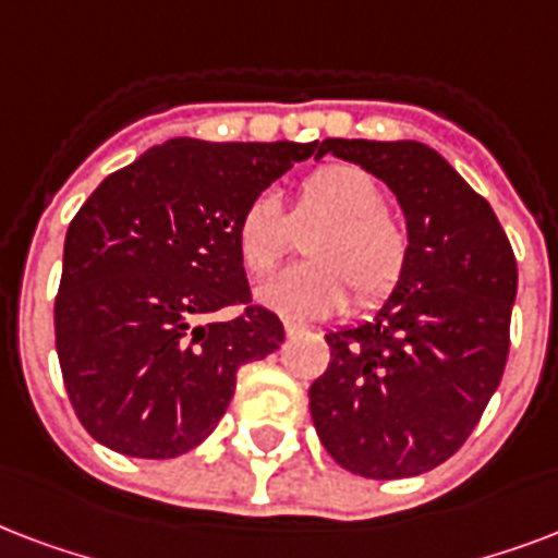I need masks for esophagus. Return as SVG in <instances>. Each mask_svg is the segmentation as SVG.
Masks as SVG:
<instances>
[{"label":"esophagus","instance_id":"1","mask_svg":"<svg viewBox=\"0 0 558 558\" xmlns=\"http://www.w3.org/2000/svg\"><path fill=\"white\" fill-rule=\"evenodd\" d=\"M282 326L288 338H296V335H302V331H308V326L300 323V319H282Z\"/></svg>","mask_w":558,"mask_h":558}]
</instances>
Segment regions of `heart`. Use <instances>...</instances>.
<instances>
[{"label":"heart","instance_id":"b5f03b06","mask_svg":"<svg viewBox=\"0 0 558 558\" xmlns=\"http://www.w3.org/2000/svg\"><path fill=\"white\" fill-rule=\"evenodd\" d=\"M317 220L323 227L305 241L308 262L276 274L262 284L258 300L296 317H323L343 308L349 291L364 311L390 300L408 270V230L387 211L384 185L352 162H328L302 177L291 220L276 194H256L235 223L244 270L253 279L274 270L291 250V223L305 227Z\"/></svg>","mask_w":558,"mask_h":558}]
</instances>
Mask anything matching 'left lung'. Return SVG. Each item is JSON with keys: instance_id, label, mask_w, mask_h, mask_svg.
I'll list each match as a JSON object with an SVG mask.
<instances>
[{"instance_id": "left-lung-1", "label": "left lung", "mask_w": 558, "mask_h": 558, "mask_svg": "<svg viewBox=\"0 0 558 558\" xmlns=\"http://www.w3.org/2000/svg\"><path fill=\"white\" fill-rule=\"evenodd\" d=\"M381 177L408 218L410 258L378 317L326 335L308 404L319 442L347 472L396 481L454 457L498 390L518 267L495 211L418 142L323 140Z\"/></svg>"}]
</instances>
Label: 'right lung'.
I'll use <instances>...</instances> for the list:
<instances>
[{"label":"right lung","mask_w":558,"mask_h":558,"mask_svg":"<svg viewBox=\"0 0 558 558\" xmlns=\"http://www.w3.org/2000/svg\"><path fill=\"white\" fill-rule=\"evenodd\" d=\"M317 154V142L171 140L104 180L69 223L54 347L86 434L124 457L168 460L215 430L235 375L282 347L250 296L241 209ZM220 307H241L227 324Z\"/></svg>","instance_id":"add662e5"}]
</instances>
